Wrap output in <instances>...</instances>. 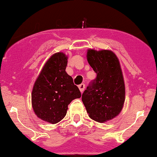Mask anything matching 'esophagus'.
<instances>
[{
  "label": "esophagus",
  "mask_w": 157,
  "mask_h": 157,
  "mask_svg": "<svg viewBox=\"0 0 157 157\" xmlns=\"http://www.w3.org/2000/svg\"><path fill=\"white\" fill-rule=\"evenodd\" d=\"M85 84H81V85H78V88H79V90H80V91L82 93L83 92L84 90H85Z\"/></svg>",
  "instance_id": "34e87169"
}]
</instances>
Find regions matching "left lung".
Here are the masks:
<instances>
[{
	"label": "left lung",
	"instance_id": "1",
	"mask_svg": "<svg viewBox=\"0 0 157 157\" xmlns=\"http://www.w3.org/2000/svg\"><path fill=\"white\" fill-rule=\"evenodd\" d=\"M87 59L97 77L82 94V102L91 119L101 123L111 120L120 114L125 100L118 59L111 50L88 49Z\"/></svg>",
	"mask_w": 157,
	"mask_h": 157
}]
</instances>
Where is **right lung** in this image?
Segmentation results:
<instances>
[{
  "instance_id": "obj_1",
  "label": "right lung",
  "mask_w": 157,
  "mask_h": 157,
  "mask_svg": "<svg viewBox=\"0 0 157 157\" xmlns=\"http://www.w3.org/2000/svg\"><path fill=\"white\" fill-rule=\"evenodd\" d=\"M67 56L56 52L48 59L33 88L32 106L36 115L48 123L56 124L66 116L68 105L81 98L78 88L66 72Z\"/></svg>"
}]
</instances>
